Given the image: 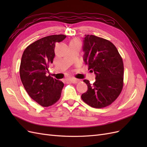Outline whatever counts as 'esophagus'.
I'll return each instance as SVG.
<instances>
[{
	"label": "esophagus",
	"mask_w": 147,
	"mask_h": 147,
	"mask_svg": "<svg viewBox=\"0 0 147 147\" xmlns=\"http://www.w3.org/2000/svg\"><path fill=\"white\" fill-rule=\"evenodd\" d=\"M67 80L71 82V83H77L79 82L78 80L75 79V78H67Z\"/></svg>",
	"instance_id": "esophagus-1"
}]
</instances>
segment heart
<instances>
[{
  "instance_id": "obj_1",
  "label": "heart",
  "mask_w": 147,
  "mask_h": 147,
  "mask_svg": "<svg viewBox=\"0 0 147 147\" xmlns=\"http://www.w3.org/2000/svg\"><path fill=\"white\" fill-rule=\"evenodd\" d=\"M72 41H78V40L77 39H74V40H73Z\"/></svg>"
}]
</instances>
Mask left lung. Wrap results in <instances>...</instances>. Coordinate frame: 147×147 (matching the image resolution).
Returning <instances> with one entry per match:
<instances>
[{
    "label": "left lung",
    "instance_id": "left-lung-1",
    "mask_svg": "<svg viewBox=\"0 0 147 147\" xmlns=\"http://www.w3.org/2000/svg\"><path fill=\"white\" fill-rule=\"evenodd\" d=\"M84 39V61L88 70L94 71L96 81L91 84L84 80L88 90L82 99L92 107L104 108L112 104L121 92L123 61L116 47L108 40L93 35H85Z\"/></svg>",
    "mask_w": 147,
    "mask_h": 147
}]
</instances>
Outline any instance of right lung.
<instances>
[{
	"mask_svg": "<svg viewBox=\"0 0 147 147\" xmlns=\"http://www.w3.org/2000/svg\"><path fill=\"white\" fill-rule=\"evenodd\" d=\"M66 35H49L26 47L21 57L20 74L22 83L29 96L42 107H49L59 100L64 86L63 82L47 76L49 64L54 59L56 42Z\"/></svg>",
	"mask_w": 147,
	"mask_h": 147,
	"instance_id": "right-lung-1",
	"label": "right lung"
}]
</instances>
